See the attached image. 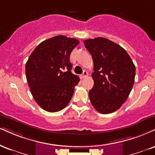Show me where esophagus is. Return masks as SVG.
Instances as JSON below:
<instances>
[{"mask_svg":"<svg viewBox=\"0 0 155 155\" xmlns=\"http://www.w3.org/2000/svg\"><path fill=\"white\" fill-rule=\"evenodd\" d=\"M87 74H88V73H87V71H84L82 75H81V79H84L87 76Z\"/></svg>","mask_w":155,"mask_h":155,"instance_id":"esophagus-1","label":"esophagus"}]
</instances>
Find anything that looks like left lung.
Listing matches in <instances>:
<instances>
[{"mask_svg":"<svg viewBox=\"0 0 155 155\" xmlns=\"http://www.w3.org/2000/svg\"><path fill=\"white\" fill-rule=\"evenodd\" d=\"M92 55L94 86L89 97L93 107L102 114L113 113L127 100L135 79L136 68L122 47L104 37L84 41Z\"/></svg>","mask_w":155,"mask_h":155,"instance_id":"1","label":"left lung"}]
</instances>
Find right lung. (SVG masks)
<instances>
[{
	"mask_svg": "<svg viewBox=\"0 0 155 155\" xmlns=\"http://www.w3.org/2000/svg\"><path fill=\"white\" fill-rule=\"evenodd\" d=\"M63 35L41 42L26 63V77L33 97L45 110L55 113L69 103L80 81L73 74L70 54L79 44Z\"/></svg>",
	"mask_w": 155,
	"mask_h": 155,
	"instance_id": "1",
	"label": "right lung"
}]
</instances>
